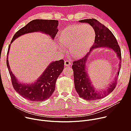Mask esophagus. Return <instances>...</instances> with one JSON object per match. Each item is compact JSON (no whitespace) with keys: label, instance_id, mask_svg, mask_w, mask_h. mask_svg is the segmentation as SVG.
<instances>
[{"label":"esophagus","instance_id":"1","mask_svg":"<svg viewBox=\"0 0 131 131\" xmlns=\"http://www.w3.org/2000/svg\"><path fill=\"white\" fill-rule=\"evenodd\" d=\"M64 64L65 66H69L70 65H71V63L69 61H65L64 62Z\"/></svg>","mask_w":131,"mask_h":131}]
</instances>
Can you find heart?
Here are the masks:
<instances>
[{
  "mask_svg": "<svg viewBox=\"0 0 131 131\" xmlns=\"http://www.w3.org/2000/svg\"><path fill=\"white\" fill-rule=\"evenodd\" d=\"M96 32L91 25L76 24L70 25L61 32L59 41L63 48H69L70 52L74 58L78 59L86 55L94 45Z\"/></svg>",
  "mask_w": 131,
  "mask_h": 131,
  "instance_id": "heart-1",
  "label": "heart"
}]
</instances>
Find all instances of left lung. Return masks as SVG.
Listing matches in <instances>:
<instances>
[{
  "mask_svg": "<svg viewBox=\"0 0 131 131\" xmlns=\"http://www.w3.org/2000/svg\"><path fill=\"white\" fill-rule=\"evenodd\" d=\"M80 23H87L93 27L96 32L95 42L89 53L77 61H74L72 65L73 70L74 83L76 92L79 96L86 101H96L107 96L115 89L117 85V77L121 66V53L116 38L112 32L105 26L94 18H90L79 21ZM98 47H105L111 49L117 55L119 60L118 72L115 80L111 83L105 90H96L93 86L86 71V63L90 52Z\"/></svg>",
  "mask_w": 131,
  "mask_h": 131,
  "instance_id": "1",
  "label": "left lung"
}]
</instances>
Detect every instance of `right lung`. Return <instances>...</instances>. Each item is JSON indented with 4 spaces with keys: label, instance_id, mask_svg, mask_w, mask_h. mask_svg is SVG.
Returning a JSON list of instances; mask_svg holds the SVG:
<instances>
[{
    "label": "right lung",
    "instance_id": "right-lung-1",
    "mask_svg": "<svg viewBox=\"0 0 131 131\" xmlns=\"http://www.w3.org/2000/svg\"><path fill=\"white\" fill-rule=\"evenodd\" d=\"M58 25L59 21L57 20L41 19L32 20L14 34L9 46L7 65L11 78L12 85L18 94L28 101H44L51 97L55 90L56 81L64 69V61L61 60L51 62L34 83L31 84L21 83L13 74L9 66L8 54L10 45L18 37L26 34L34 32H41L48 35L52 39H54L59 30Z\"/></svg>",
    "mask_w": 131,
    "mask_h": 131
}]
</instances>
